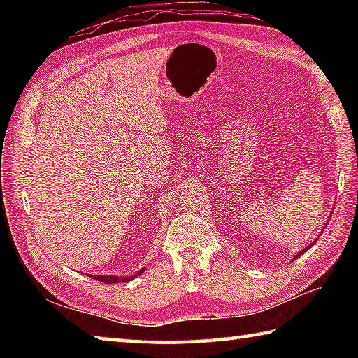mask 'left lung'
I'll use <instances>...</instances> for the list:
<instances>
[{"mask_svg":"<svg viewBox=\"0 0 358 358\" xmlns=\"http://www.w3.org/2000/svg\"><path fill=\"white\" fill-rule=\"evenodd\" d=\"M313 245H315V241H314V243H310V245H309V246H308V248H306V249H303V250H301V252H299V255H301V254H303V252H306V250H308V249H309V248H310V246H313ZM299 255H296V257H299ZM296 257H295V258H296Z\"/></svg>","mask_w":358,"mask_h":358,"instance_id":"8db88e82","label":"left lung"}]
</instances>
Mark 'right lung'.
Returning a JSON list of instances; mask_svg holds the SVG:
<instances>
[{"label": "right lung", "instance_id": "right-lung-1", "mask_svg": "<svg viewBox=\"0 0 358 358\" xmlns=\"http://www.w3.org/2000/svg\"><path fill=\"white\" fill-rule=\"evenodd\" d=\"M144 272V269H140L138 271V273H136V275H141V273ZM136 275H132V277H110V275H94V278L95 280H98V281H101V283H106V285H113V283H118V281H131V280H134Z\"/></svg>", "mask_w": 358, "mask_h": 358}]
</instances>
